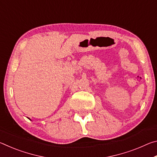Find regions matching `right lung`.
Listing matches in <instances>:
<instances>
[{
  "instance_id": "1",
  "label": "right lung",
  "mask_w": 157,
  "mask_h": 157,
  "mask_svg": "<svg viewBox=\"0 0 157 157\" xmlns=\"http://www.w3.org/2000/svg\"><path fill=\"white\" fill-rule=\"evenodd\" d=\"M29 119H30V118H29Z\"/></svg>"
}]
</instances>
